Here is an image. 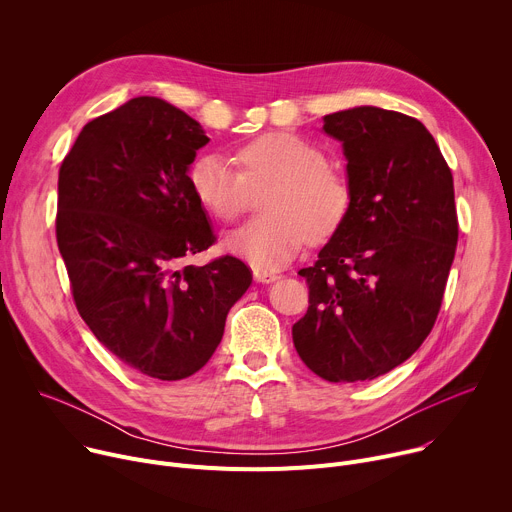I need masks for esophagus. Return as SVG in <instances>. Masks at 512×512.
<instances>
[{
	"label": "esophagus",
	"mask_w": 512,
	"mask_h": 512,
	"mask_svg": "<svg viewBox=\"0 0 512 512\" xmlns=\"http://www.w3.org/2000/svg\"><path fill=\"white\" fill-rule=\"evenodd\" d=\"M253 277L257 283H273L275 279H279L275 271H263V269H253Z\"/></svg>",
	"instance_id": "34e87169"
}]
</instances>
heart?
I'll return each mask as SVG.
<instances>
[{
  "instance_id": "1",
  "label": "heart",
  "mask_w": 512,
  "mask_h": 512,
  "mask_svg": "<svg viewBox=\"0 0 512 512\" xmlns=\"http://www.w3.org/2000/svg\"><path fill=\"white\" fill-rule=\"evenodd\" d=\"M243 172L218 156L194 160L188 182L196 200L218 221H237L251 204V190L269 184L261 196V214L227 239L229 251L249 265L273 271L298 253L306 237H328L350 202L346 178L324 164L312 141L287 131L265 133L239 150Z\"/></svg>"
}]
</instances>
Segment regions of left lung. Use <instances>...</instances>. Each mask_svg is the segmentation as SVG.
Here are the masks:
<instances>
[{
    "label": "left lung",
    "instance_id": "8db88e82",
    "mask_svg": "<svg viewBox=\"0 0 512 512\" xmlns=\"http://www.w3.org/2000/svg\"><path fill=\"white\" fill-rule=\"evenodd\" d=\"M342 143L350 202L312 267L310 308L291 328L330 383L377 379L431 332L456 255L452 172L425 125L362 105L324 117Z\"/></svg>",
    "mask_w": 512,
    "mask_h": 512
}]
</instances>
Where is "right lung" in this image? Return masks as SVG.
Here are the masks:
<instances>
[{
  "label": "right lung",
  "mask_w": 512,
  "mask_h": 512,
  "mask_svg": "<svg viewBox=\"0 0 512 512\" xmlns=\"http://www.w3.org/2000/svg\"><path fill=\"white\" fill-rule=\"evenodd\" d=\"M210 139L158 97L87 123L58 174L56 241L75 304L133 371L180 381L221 344L253 277L237 257L184 261L214 243L188 172Z\"/></svg>",
  "instance_id": "add662e5"
}]
</instances>
